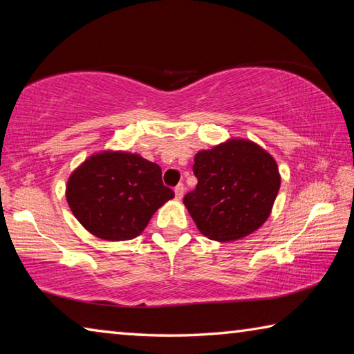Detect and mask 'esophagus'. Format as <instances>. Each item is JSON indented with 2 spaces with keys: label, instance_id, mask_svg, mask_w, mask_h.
Segmentation results:
<instances>
[{
  "label": "esophagus",
  "instance_id": "obj_1",
  "mask_svg": "<svg viewBox=\"0 0 354 354\" xmlns=\"http://www.w3.org/2000/svg\"><path fill=\"white\" fill-rule=\"evenodd\" d=\"M174 193H176V198L177 199H182L183 198V194H185V187H183V183H178L176 188H174Z\"/></svg>",
  "mask_w": 354,
  "mask_h": 354
}]
</instances>
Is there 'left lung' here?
Returning a JSON list of instances; mask_svg holds the SVG:
<instances>
[{"instance_id":"1","label":"left lung","mask_w":354,"mask_h":354,"mask_svg":"<svg viewBox=\"0 0 354 354\" xmlns=\"http://www.w3.org/2000/svg\"><path fill=\"white\" fill-rule=\"evenodd\" d=\"M198 185L183 198L202 235L235 241L268 219L281 187L273 156L248 139L201 150L193 165Z\"/></svg>"}]
</instances>
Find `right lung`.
I'll list each match as a JSON object with an SVG mask.
<instances>
[{"mask_svg": "<svg viewBox=\"0 0 354 354\" xmlns=\"http://www.w3.org/2000/svg\"><path fill=\"white\" fill-rule=\"evenodd\" d=\"M66 198L75 218L92 235L124 241L146 229L174 191L163 185L156 163L138 153L103 150L71 174Z\"/></svg>", "mask_w": 354, "mask_h": 354, "instance_id": "add662e5", "label": "right lung"}]
</instances>
